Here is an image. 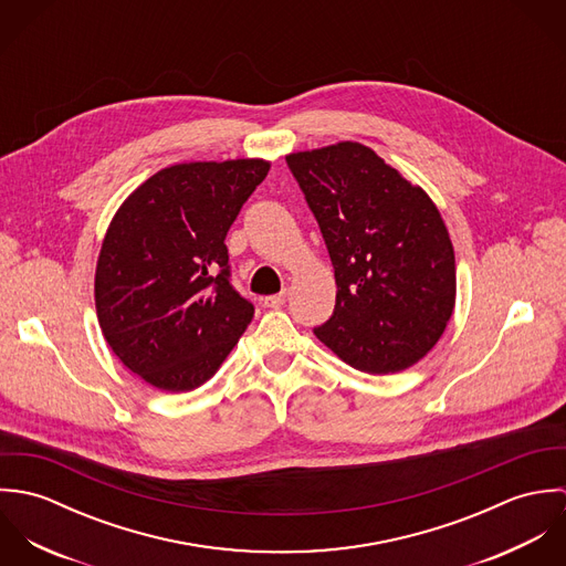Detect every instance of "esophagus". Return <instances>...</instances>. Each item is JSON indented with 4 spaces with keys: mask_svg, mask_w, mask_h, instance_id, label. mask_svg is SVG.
Masks as SVG:
<instances>
[{
    "mask_svg": "<svg viewBox=\"0 0 566 566\" xmlns=\"http://www.w3.org/2000/svg\"><path fill=\"white\" fill-rule=\"evenodd\" d=\"M283 303H285V292L272 294V296H265V298H263V305L270 307V310H276V307H281Z\"/></svg>",
    "mask_w": 566,
    "mask_h": 566,
    "instance_id": "obj_1",
    "label": "esophagus"
}]
</instances>
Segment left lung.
I'll use <instances>...</instances> for the list:
<instances>
[{
	"label": "left lung",
	"instance_id": "1",
	"mask_svg": "<svg viewBox=\"0 0 566 566\" xmlns=\"http://www.w3.org/2000/svg\"><path fill=\"white\" fill-rule=\"evenodd\" d=\"M285 161L335 270V310L314 328L316 337L361 373L413 366L436 346L455 307V254L438 207L355 142Z\"/></svg>",
	"mask_w": 566,
	"mask_h": 566
}]
</instances>
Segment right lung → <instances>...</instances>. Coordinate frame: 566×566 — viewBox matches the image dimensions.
I'll return each instance as SVG.
<instances>
[{
	"instance_id": "1",
	"label": "right lung",
	"mask_w": 566,
	"mask_h": 566,
	"mask_svg": "<svg viewBox=\"0 0 566 566\" xmlns=\"http://www.w3.org/2000/svg\"><path fill=\"white\" fill-rule=\"evenodd\" d=\"M263 159L178 163L139 185L108 224L95 310L122 364L165 392L211 379L254 307L231 285L227 233L268 176Z\"/></svg>"
}]
</instances>
